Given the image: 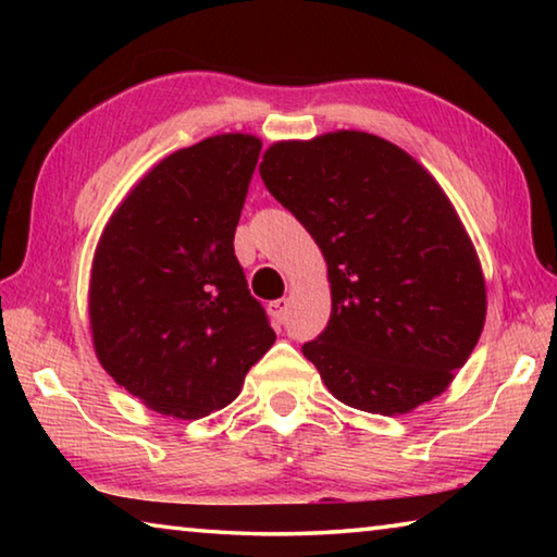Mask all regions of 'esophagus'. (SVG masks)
<instances>
[{
    "mask_svg": "<svg viewBox=\"0 0 557 557\" xmlns=\"http://www.w3.org/2000/svg\"><path fill=\"white\" fill-rule=\"evenodd\" d=\"M287 307H289V301H287V299L270 301L268 312H270V317H272V319H275V324H285V319H287Z\"/></svg>",
    "mask_w": 557,
    "mask_h": 557,
    "instance_id": "esophagus-1",
    "label": "esophagus"
}]
</instances>
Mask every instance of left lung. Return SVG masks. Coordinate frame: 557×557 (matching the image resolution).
Wrapping results in <instances>:
<instances>
[{
  "mask_svg": "<svg viewBox=\"0 0 557 557\" xmlns=\"http://www.w3.org/2000/svg\"><path fill=\"white\" fill-rule=\"evenodd\" d=\"M260 176L326 262L332 317L301 354L329 393L375 414L445 393L482 336L486 282L437 178L358 129L272 143Z\"/></svg>",
  "mask_w": 557,
  "mask_h": 557,
  "instance_id": "1",
  "label": "left lung"
}]
</instances>
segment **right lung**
<instances>
[{"mask_svg":"<svg viewBox=\"0 0 557 557\" xmlns=\"http://www.w3.org/2000/svg\"><path fill=\"white\" fill-rule=\"evenodd\" d=\"M260 137H206L129 188L92 252L88 322L102 369L149 410L199 420L238 398L275 332L233 252Z\"/></svg>","mask_w":557,"mask_h":557,"instance_id":"1","label":"right lung"}]
</instances>
